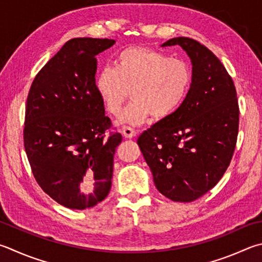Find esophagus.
Segmentation results:
<instances>
[{"label":"esophagus","instance_id":"esophagus-1","mask_svg":"<svg viewBox=\"0 0 262 262\" xmlns=\"http://www.w3.org/2000/svg\"><path fill=\"white\" fill-rule=\"evenodd\" d=\"M122 135L125 136L126 139H133V137L136 136V130L128 126H123L122 127Z\"/></svg>","mask_w":262,"mask_h":262}]
</instances>
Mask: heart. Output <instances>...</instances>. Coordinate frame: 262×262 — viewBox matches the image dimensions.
Segmentation results:
<instances>
[{
    "label": "heart",
    "mask_w": 262,
    "mask_h": 262,
    "mask_svg": "<svg viewBox=\"0 0 262 262\" xmlns=\"http://www.w3.org/2000/svg\"><path fill=\"white\" fill-rule=\"evenodd\" d=\"M192 82L187 61L145 47H130L118 52L113 68L102 69L95 89L108 113L118 116L132 90L133 101L121 121L140 126L155 116L163 119L182 104Z\"/></svg>",
    "instance_id": "b5f03b06"
}]
</instances>
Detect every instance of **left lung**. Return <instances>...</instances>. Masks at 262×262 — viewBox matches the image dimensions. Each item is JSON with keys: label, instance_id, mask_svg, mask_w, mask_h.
Here are the masks:
<instances>
[{"label": "left lung", "instance_id": "left-lung-1", "mask_svg": "<svg viewBox=\"0 0 262 262\" xmlns=\"http://www.w3.org/2000/svg\"><path fill=\"white\" fill-rule=\"evenodd\" d=\"M192 64V82L182 104L141 134L137 144L156 188L170 201L189 203L215 185L230 164L238 134L234 82L217 57L196 40L174 37Z\"/></svg>", "mask_w": 262, "mask_h": 262}]
</instances>
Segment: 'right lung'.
I'll return each instance as SVG.
<instances>
[{"instance_id": "add662e5", "label": "right lung", "mask_w": 262, "mask_h": 262, "mask_svg": "<svg viewBox=\"0 0 262 262\" xmlns=\"http://www.w3.org/2000/svg\"><path fill=\"white\" fill-rule=\"evenodd\" d=\"M115 40L75 37L66 42L33 81L24 145L42 190L71 210L97 205L110 192L120 133L111 127L95 89L96 56Z\"/></svg>"}]
</instances>
